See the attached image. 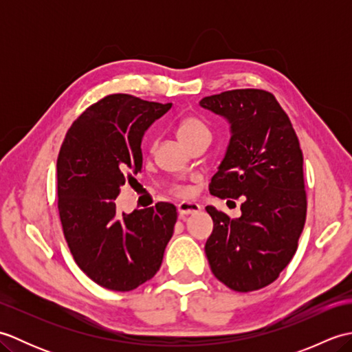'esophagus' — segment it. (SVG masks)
Segmentation results:
<instances>
[{"label":"esophagus","instance_id":"obj_1","mask_svg":"<svg viewBox=\"0 0 352 352\" xmlns=\"http://www.w3.org/2000/svg\"><path fill=\"white\" fill-rule=\"evenodd\" d=\"M177 210L180 213V216H186V214H195L201 210V206L197 203H190V201H183L177 206Z\"/></svg>","mask_w":352,"mask_h":352}]
</instances>
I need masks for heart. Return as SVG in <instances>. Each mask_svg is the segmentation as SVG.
<instances>
[{
  "instance_id": "1",
  "label": "heart",
  "mask_w": 352,
  "mask_h": 352,
  "mask_svg": "<svg viewBox=\"0 0 352 352\" xmlns=\"http://www.w3.org/2000/svg\"><path fill=\"white\" fill-rule=\"evenodd\" d=\"M177 133H178V138L182 139V142L186 146L192 145L193 142L199 140L201 138H212V133H210V129H208V125L195 116L184 118L183 121L178 124ZM175 192L186 193V189L177 188Z\"/></svg>"
}]
</instances>
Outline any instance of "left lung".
Here are the masks:
<instances>
[{"label": "left lung", "mask_w": 352, "mask_h": 352, "mask_svg": "<svg viewBox=\"0 0 352 352\" xmlns=\"http://www.w3.org/2000/svg\"><path fill=\"white\" fill-rule=\"evenodd\" d=\"M199 106L231 124L230 145L212 178L210 193L243 201L239 219L206 207L213 219V233L206 242L208 265L231 290L263 289L294 258L305 223L300 142L286 111L261 89L206 96Z\"/></svg>", "instance_id": "left-lung-1"}]
</instances>
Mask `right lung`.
Returning a JSON list of instances; mask_svg holds the SVG:
<instances>
[{
  "label": "right lung",
  "mask_w": 352,
  "mask_h": 352,
  "mask_svg": "<svg viewBox=\"0 0 352 352\" xmlns=\"http://www.w3.org/2000/svg\"><path fill=\"white\" fill-rule=\"evenodd\" d=\"M172 104L111 94L89 106L57 157V207L78 267L101 287L130 292L159 271L174 234L170 203L119 214L122 186L142 170V136Z\"/></svg>",
  "instance_id": "add662e5"
}]
</instances>
